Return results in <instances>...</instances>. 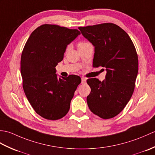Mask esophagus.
Instances as JSON below:
<instances>
[{
	"label": "esophagus",
	"instance_id": "esophagus-1",
	"mask_svg": "<svg viewBox=\"0 0 155 155\" xmlns=\"http://www.w3.org/2000/svg\"><path fill=\"white\" fill-rule=\"evenodd\" d=\"M81 80H82V83L84 84V83H86V81H87V78H85V77H82V78H81Z\"/></svg>",
	"mask_w": 155,
	"mask_h": 155
}]
</instances>
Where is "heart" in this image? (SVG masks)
<instances>
[{"mask_svg": "<svg viewBox=\"0 0 155 155\" xmlns=\"http://www.w3.org/2000/svg\"><path fill=\"white\" fill-rule=\"evenodd\" d=\"M86 43H87V42L81 41V42H78V47H81V46H82V45H85ZM68 47H67V50H68Z\"/></svg>", "mask_w": 155, "mask_h": 155, "instance_id": "obj_1", "label": "heart"}]
</instances>
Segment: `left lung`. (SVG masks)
Segmentation results:
<instances>
[{
  "label": "left lung",
  "mask_w": 155,
  "mask_h": 155,
  "mask_svg": "<svg viewBox=\"0 0 155 155\" xmlns=\"http://www.w3.org/2000/svg\"><path fill=\"white\" fill-rule=\"evenodd\" d=\"M94 47L93 67L106 68V78L87 79L91 91L87 98L94 114L104 119L113 118L126 107L134 90L139 70L133 42L123 29L113 23L78 27Z\"/></svg>",
  "instance_id": "left-lung-1"
}]
</instances>
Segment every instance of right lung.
<instances>
[{
    "mask_svg": "<svg viewBox=\"0 0 155 155\" xmlns=\"http://www.w3.org/2000/svg\"><path fill=\"white\" fill-rule=\"evenodd\" d=\"M81 34L77 29L42 25L31 35L21 59L22 87L35 111L48 120L64 117L74 91L81 83L77 75L58 78L56 66L62 61L67 45Z\"/></svg>",
    "mask_w": 155,
    "mask_h": 155,
    "instance_id": "add662e5",
    "label": "right lung"
}]
</instances>
